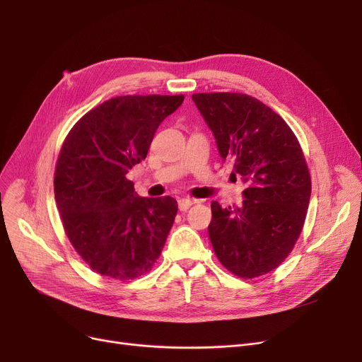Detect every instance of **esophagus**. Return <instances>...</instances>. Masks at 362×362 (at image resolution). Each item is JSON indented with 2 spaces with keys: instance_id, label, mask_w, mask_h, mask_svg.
<instances>
[{
  "instance_id": "34e87169",
  "label": "esophagus",
  "mask_w": 362,
  "mask_h": 362,
  "mask_svg": "<svg viewBox=\"0 0 362 362\" xmlns=\"http://www.w3.org/2000/svg\"><path fill=\"white\" fill-rule=\"evenodd\" d=\"M194 202H195V201L191 199V198H182V199H179V210H180V211H187L189 208L192 206Z\"/></svg>"
}]
</instances>
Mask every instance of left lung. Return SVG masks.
<instances>
[{"label":"left lung","mask_w":362,"mask_h":362,"mask_svg":"<svg viewBox=\"0 0 362 362\" xmlns=\"http://www.w3.org/2000/svg\"><path fill=\"white\" fill-rule=\"evenodd\" d=\"M221 160L245 183L240 205L211 204L208 235L218 261L252 279L284 261L296 243L311 198L310 171L292 129L246 93H195Z\"/></svg>","instance_id":"8db88e82"}]
</instances>
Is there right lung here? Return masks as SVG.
<instances>
[{"mask_svg":"<svg viewBox=\"0 0 362 362\" xmlns=\"http://www.w3.org/2000/svg\"><path fill=\"white\" fill-rule=\"evenodd\" d=\"M183 95L111 98L73 126L54 175V194L73 248L101 276L129 280L158 259L177 214L171 197L141 198L129 170L145 160Z\"/></svg>","mask_w":362,"mask_h":362,"instance_id":"right-lung-1","label":"right lung"}]
</instances>
